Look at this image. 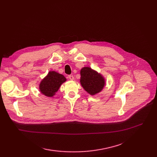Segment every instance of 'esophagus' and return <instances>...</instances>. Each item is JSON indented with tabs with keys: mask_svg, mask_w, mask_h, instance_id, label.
Listing matches in <instances>:
<instances>
[{
	"mask_svg": "<svg viewBox=\"0 0 157 157\" xmlns=\"http://www.w3.org/2000/svg\"><path fill=\"white\" fill-rule=\"evenodd\" d=\"M68 78H69V79H71V80H74V76H73L72 75H69V76H68Z\"/></svg>",
	"mask_w": 157,
	"mask_h": 157,
	"instance_id": "1",
	"label": "esophagus"
}]
</instances>
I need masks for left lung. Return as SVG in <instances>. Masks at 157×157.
Listing matches in <instances>:
<instances>
[{
    "mask_svg": "<svg viewBox=\"0 0 157 157\" xmlns=\"http://www.w3.org/2000/svg\"><path fill=\"white\" fill-rule=\"evenodd\" d=\"M80 83L89 94L94 95L102 91L105 85V79L101 74L85 67L81 69Z\"/></svg>",
    "mask_w": 157,
    "mask_h": 157,
    "instance_id": "8db88e82",
    "label": "left lung"
}]
</instances>
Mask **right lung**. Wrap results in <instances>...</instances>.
I'll return each mask as SVG.
<instances>
[{
    "label": "right lung",
    "instance_id": "1",
    "mask_svg": "<svg viewBox=\"0 0 157 157\" xmlns=\"http://www.w3.org/2000/svg\"><path fill=\"white\" fill-rule=\"evenodd\" d=\"M66 80L67 79L62 74L55 71H49L48 75L40 81V92L45 96L52 97Z\"/></svg>",
    "mask_w": 157,
    "mask_h": 157
}]
</instances>
